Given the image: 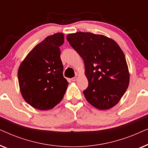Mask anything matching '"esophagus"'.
<instances>
[{
	"instance_id": "34e87169",
	"label": "esophagus",
	"mask_w": 148,
	"mask_h": 148,
	"mask_svg": "<svg viewBox=\"0 0 148 148\" xmlns=\"http://www.w3.org/2000/svg\"><path fill=\"white\" fill-rule=\"evenodd\" d=\"M77 79V77H73L72 79H71V80H72V82H75V81Z\"/></svg>"
}]
</instances>
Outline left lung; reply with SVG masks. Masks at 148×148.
Returning a JSON list of instances; mask_svg holds the SVG:
<instances>
[{"instance_id":"1","label":"left lung","mask_w":148,"mask_h":148,"mask_svg":"<svg viewBox=\"0 0 148 148\" xmlns=\"http://www.w3.org/2000/svg\"><path fill=\"white\" fill-rule=\"evenodd\" d=\"M70 45L83 58L88 87L84 91L95 108L114 106L126 92L129 73L125 54L114 40L90 32L68 34Z\"/></svg>"}]
</instances>
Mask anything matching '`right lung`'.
Returning a JSON list of instances; mask_svg holds the SVG:
<instances>
[{
  "label": "right lung",
  "mask_w": 148,
  "mask_h": 148,
  "mask_svg": "<svg viewBox=\"0 0 148 148\" xmlns=\"http://www.w3.org/2000/svg\"><path fill=\"white\" fill-rule=\"evenodd\" d=\"M64 36H48L33 48L20 64L18 80L25 102L45 110L54 108L63 98L69 83L63 77L59 47Z\"/></svg>",
  "instance_id": "right-lung-1"
}]
</instances>
